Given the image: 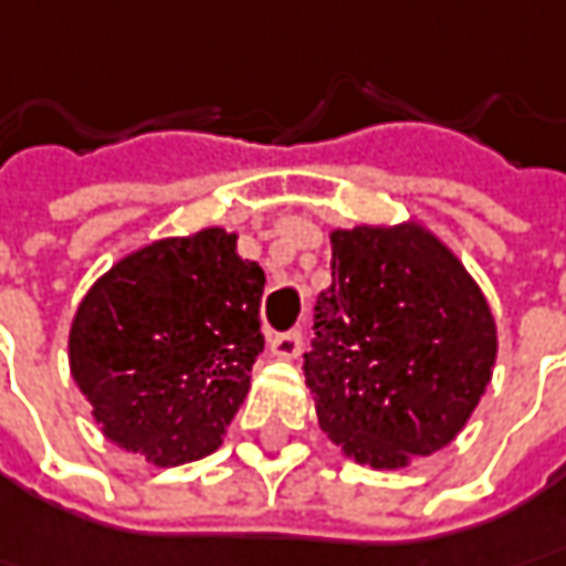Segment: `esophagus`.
I'll use <instances>...</instances> for the list:
<instances>
[{
  "mask_svg": "<svg viewBox=\"0 0 566 566\" xmlns=\"http://www.w3.org/2000/svg\"><path fill=\"white\" fill-rule=\"evenodd\" d=\"M301 348H304V335H301V329L275 332V335L269 338V352L275 357H284V360L301 355Z\"/></svg>",
  "mask_w": 566,
  "mask_h": 566,
  "instance_id": "obj_1",
  "label": "esophagus"
}]
</instances>
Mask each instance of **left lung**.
I'll list each match as a JSON object with an SVG mask.
<instances>
[{
    "label": "left lung",
    "mask_w": 566,
    "mask_h": 566,
    "mask_svg": "<svg viewBox=\"0 0 566 566\" xmlns=\"http://www.w3.org/2000/svg\"><path fill=\"white\" fill-rule=\"evenodd\" d=\"M497 357L488 301L418 224L332 234V284L304 355L319 428L345 455L399 469L443 450L475 411Z\"/></svg>",
    "instance_id": "8db88e82"
}]
</instances>
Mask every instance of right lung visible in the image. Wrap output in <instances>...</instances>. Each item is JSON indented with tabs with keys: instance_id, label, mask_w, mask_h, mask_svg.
I'll return each mask as SVG.
<instances>
[{
	"instance_id": "obj_1",
	"label": "right lung",
	"mask_w": 566,
	"mask_h": 566,
	"mask_svg": "<svg viewBox=\"0 0 566 566\" xmlns=\"http://www.w3.org/2000/svg\"><path fill=\"white\" fill-rule=\"evenodd\" d=\"M265 272L206 228L119 259L78 304L72 377L116 447L160 469L214 453L265 348Z\"/></svg>"
}]
</instances>
